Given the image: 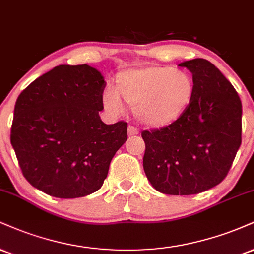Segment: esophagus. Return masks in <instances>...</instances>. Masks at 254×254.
<instances>
[{
  "mask_svg": "<svg viewBox=\"0 0 254 254\" xmlns=\"http://www.w3.org/2000/svg\"><path fill=\"white\" fill-rule=\"evenodd\" d=\"M137 135H138V130H137L135 127H131V125H130V127H127V136L135 137Z\"/></svg>",
  "mask_w": 254,
  "mask_h": 254,
  "instance_id": "1",
  "label": "esophagus"
}]
</instances>
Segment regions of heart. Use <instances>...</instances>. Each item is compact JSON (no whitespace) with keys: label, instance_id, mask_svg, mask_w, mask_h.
Listing matches in <instances>:
<instances>
[{"label":"heart","instance_id":"1","mask_svg":"<svg viewBox=\"0 0 254 254\" xmlns=\"http://www.w3.org/2000/svg\"><path fill=\"white\" fill-rule=\"evenodd\" d=\"M115 82V90L109 88L104 93V105L114 112H122V99L135 108L133 112L140 123L155 129L179 122L194 99L193 78L172 66L148 65L124 69L118 73Z\"/></svg>","mask_w":254,"mask_h":254}]
</instances>
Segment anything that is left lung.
Instances as JSON below:
<instances>
[{"mask_svg": "<svg viewBox=\"0 0 254 254\" xmlns=\"http://www.w3.org/2000/svg\"><path fill=\"white\" fill-rule=\"evenodd\" d=\"M180 66L193 74V103L175 124L143 131V168L160 193L193 195L215 187L227 175L241 144L243 106L231 82L208 60Z\"/></svg>", "mask_w": 254, "mask_h": 254, "instance_id": "8db88e82", "label": "left lung"}]
</instances>
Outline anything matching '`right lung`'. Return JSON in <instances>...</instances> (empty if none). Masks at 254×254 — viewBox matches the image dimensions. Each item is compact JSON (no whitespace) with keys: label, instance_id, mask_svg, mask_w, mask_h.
<instances>
[{"label":"right lung","instance_id":"1","mask_svg":"<svg viewBox=\"0 0 254 254\" xmlns=\"http://www.w3.org/2000/svg\"><path fill=\"white\" fill-rule=\"evenodd\" d=\"M106 82L86 65H59L17 98L10 142L23 176L59 198L86 196L103 186L110 162L127 139V124L100 119Z\"/></svg>","mask_w":254,"mask_h":254}]
</instances>
